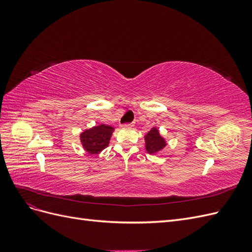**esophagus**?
<instances>
[{
  "mask_svg": "<svg viewBox=\"0 0 252 252\" xmlns=\"http://www.w3.org/2000/svg\"><path fill=\"white\" fill-rule=\"evenodd\" d=\"M133 126V123H130V124H123V125H121V127L122 128H125V127H132Z\"/></svg>",
  "mask_w": 252,
  "mask_h": 252,
  "instance_id": "obj_1",
  "label": "esophagus"
}]
</instances>
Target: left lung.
Listing matches in <instances>:
<instances>
[{"label": "left lung", "mask_w": 252, "mask_h": 252, "mask_svg": "<svg viewBox=\"0 0 252 252\" xmlns=\"http://www.w3.org/2000/svg\"><path fill=\"white\" fill-rule=\"evenodd\" d=\"M145 139V148H146L149 155H158L161 152L166 146L167 142L159 133L157 127H152L147 134L144 136Z\"/></svg>", "instance_id": "8db88e82"}]
</instances>
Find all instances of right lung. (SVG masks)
I'll return each mask as SVG.
<instances>
[{
  "label": "right lung",
  "mask_w": 252,
  "mask_h": 252,
  "mask_svg": "<svg viewBox=\"0 0 252 252\" xmlns=\"http://www.w3.org/2000/svg\"><path fill=\"white\" fill-rule=\"evenodd\" d=\"M114 128L110 125L98 124L90 129H86L80 134L83 148L89 155H98L109 145Z\"/></svg>",
  "instance_id": "1"
}]
</instances>
